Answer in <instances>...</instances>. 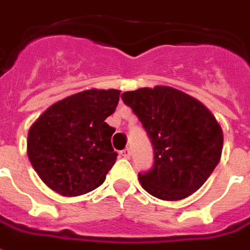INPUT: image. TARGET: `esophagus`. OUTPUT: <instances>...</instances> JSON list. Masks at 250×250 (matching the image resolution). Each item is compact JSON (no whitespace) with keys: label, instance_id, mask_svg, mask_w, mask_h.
<instances>
[{"label":"esophagus","instance_id":"esophagus-1","mask_svg":"<svg viewBox=\"0 0 250 250\" xmlns=\"http://www.w3.org/2000/svg\"><path fill=\"white\" fill-rule=\"evenodd\" d=\"M121 156L124 157V159H130V149L126 148V149L121 150Z\"/></svg>","mask_w":250,"mask_h":250}]
</instances>
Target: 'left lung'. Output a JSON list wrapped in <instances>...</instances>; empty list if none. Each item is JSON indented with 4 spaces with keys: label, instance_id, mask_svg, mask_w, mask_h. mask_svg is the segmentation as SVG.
<instances>
[{
    "label": "left lung",
    "instance_id": "obj_1",
    "mask_svg": "<svg viewBox=\"0 0 250 250\" xmlns=\"http://www.w3.org/2000/svg\"><path fill=\"white\" fill-rule=\"evenodd\" d=\"M153 145L155 164L139 173L143 188L163 201L185 199L211 175L222 153L224 133L206 106L168 86L121 95Z\"/></svg>",
    "mask_w": 250,
    "mask_h": 250
}]
</instances>
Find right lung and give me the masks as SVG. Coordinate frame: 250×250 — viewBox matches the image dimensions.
<instances>
[{"label":"right lung","instance_id":"1","mask_svg":"<svg viewBox=\"0 0 250 250\" xmlns=\"http://www.w3.org/2000/svg\"><path fill=\"white\" fill-rule=\"evenodd\" d=\"M118 101L120 90H84L49 106L29 128V162L51 190L78 196L105 182L118 156L111 146L116 129L105 120Z\"/></svg>","mask_w":250,"mask_h":250}]
</instances>
